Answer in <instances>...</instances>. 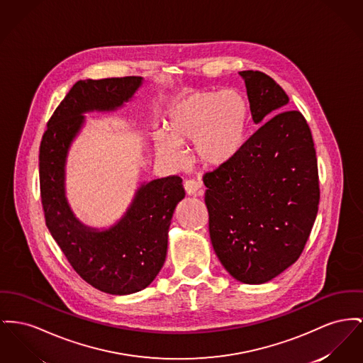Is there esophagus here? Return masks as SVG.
<instances>
[{
	"mask_svg": "<svg viewBox=\"0 0 363 363\" xmlns=\"http://www.w3.org/2000/svg\"><path fill=\"white\" fill-rule=\"evenodd\" d=\"M185 192L189 196H197V194H203V182L201 181H194V179H186L185 184Z\"/></svg>",
	"mask_w": 363,
	"mask_h": 363,
	"instance_id": "1",
	"label": "esophagus"
}]
</instances>
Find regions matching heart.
Here are the masks:
<instances>
[{
    "mask_svg": "<svg viewBox=\"0 0 363 363\" xmlns=\"http://www.w3.org/2000/svg\"><path fill=\"white\" fill-rule=\"evenodd\" d=\"M250 106L235 90H197L175 101L167 113L164 131L153 135L159 157L182 164L181 145L193 144L194 159L218 169L230 163L245 147Z\"/></svg>",
    "mask_w": 363,
    "mask_h": 363,
    "instance_id": "1",
    "label": "heart"
}]
</instances>
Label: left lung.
<instances>
[{
	"label": "left lung",
	"instance_id": "1",
	"mask_svg": "<svg viewBox=\"0 0 363 363\" xmlns=\"http://www.w3.org/2000/svg\"><path fill=\"white\" fill-rule=\"evenodd\" d=\"M260 128L230 163L203 177L213 251L244 284H264L301 255L320 203L318 166L304 116L260 71L238 72Z\"/></svg>",
	"mask_w": 363,
	"mask_h": 363
}]
</instances>
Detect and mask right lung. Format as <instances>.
<instances>
[{
  "mask_svg": "<svg viewBox=\"0 0 363 363\" xmlns=\"http://www.w3.org/2000/svg\"><path fill=\"white\" fill-rule=\"evenodd\" d=\"M141 77L78 81L48 122L40 147V185L46 226L72 269L96 289L130 295L145 289L167 255L171 218L185 197L177 175L141 184L125 215L108 229L84 225L65 197V163L86 112L122 107Z\"/></svg>",
  "mask_w": 363,
  "mask_h": 363,
  "instance_id": "add662e5",
  "label": "right lung"
}]
</instances>
